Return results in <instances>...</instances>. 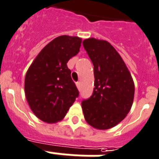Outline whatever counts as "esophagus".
<instances>
[{
	"instance_id": "1",
	"label": "esophagus",
	"mask_w": 159,
	"mask_h": 159,
	"mask_svg": "<svg viewBox=\"0 0 159 159\" xmlns=\"http://www.w3.org/2000/svg\"><path fill=\"white\" fill-rule=\"evenodd\" d=\"M76 85H77V88H78V89H80V88H81V82H76Z\"/></svg>"
}]
</instances>
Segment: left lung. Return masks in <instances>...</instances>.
Here are the masks:
<instances>
[{"label": "left lung", "mask_w": 159, "mask_h": 159, "mask_svg": "<svg viewBox=\"0 0 159 159\" xmlns=\"http://www.w3.org/2000/svg\"><path fill=\"white\" fill-rule=\"evenodd\" d=\"M83 47L93 64L94 88L82 107L88 124L108 129L123 121L133 105L134 83L128 67L109 42L84 40Z\"/></svg>", "instance_id": "8db88e82"}]
</instances>
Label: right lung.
Listing matches in <instances>:
<instances>
[{
	"instance_id": "right-lung-1",
	"label": "right lung",
	"mask_w": 159,
	"mask_h": 159,
	"mask_svg": "<svg viewBox=\"0 0 159 159\" xmlns=\"http://www.w3.org/2000/svg\"><path fill=\"white\" fill-rule=\"evenodd\" d=\"M81 43L77 36H58L40 52L26 72V100L34 114L46 123L62 119L79 96L66 63L78 53Z\"/></svg>"
}]
</instances>
